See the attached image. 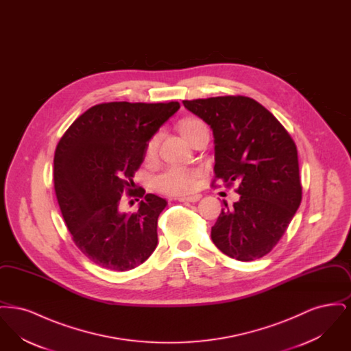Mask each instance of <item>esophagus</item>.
I'll return each instance as SVG.
<instances>
[{"mask_svg":"<svg viewBox=\"0 0 351 351\" xmlns=\"http://www.w3.org/2000/svg\"><path fill=\"white\" fill-rule=\"evenodd\" d=\"M200 199L201 195H195V196H189V197H179L178 200L180 202H197Z\"/></svg>","mask_w":351,"mask_h":351,"instance_id":"34e87169","label":"esophagus"}]
</instances>
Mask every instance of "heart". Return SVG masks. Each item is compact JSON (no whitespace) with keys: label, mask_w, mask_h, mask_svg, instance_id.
<instances>
[{"label":"heart","mask_w":351,"mask_h":351,"mask_svg":"<svg viewBox=\"0 0 351 351\" xmlns=\"http://www.w3.org/2000/svg\"><path fill=\"white\" fill-rule=\"evenodd\" d=\"M205 128V125L197 118H186L179 123V132L188 141L193 134ZM159 135L154 134L146 145V158H152L158 149ZM199 171L193 168L168 167L154 179V185L158 191L171 195L182 196L195 189Z\"/></svg>","instance_id":"1"}]
</instances>
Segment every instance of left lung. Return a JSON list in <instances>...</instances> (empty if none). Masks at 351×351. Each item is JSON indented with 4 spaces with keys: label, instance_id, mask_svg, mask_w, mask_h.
Returning a JSON list of instances; mask_svg holds the SVG:
<instances>
[{
    "label": "left lung",
    "instance_id": "left-lung-1",
    "mask_svg": "<svg viewBox=\"0 0 351 351\" xmlns=\"http://www.w3.org/2000/svg\"><path fill=\"white\" fill-rule=\"evenodd\" d=\"M215 136V182L239 184V200L221 210L212 241L237 261L265 256L301 202L298 149L271 112L245 96L184 100Z\"/></svg>",
    "mask_w": 351,
    "mask_h": 351
}]
</instances>
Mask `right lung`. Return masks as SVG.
I'll list each match as a JSON object with an SVG mask.
<instances>
[{
    "label": "right lung",
    "mask_w": 351,
    "mask_h": 351,
    "mask_svg": "<svg viewBox=\"0 0 351 351\" xmlns=\"http://www.w3.org/2000/svg\"><path fill=\"white\" fill-rule=\"evenodd\" d=\"M180 108L171 102H105L89 108L60 138L53 156V184L75 245L97 266L129 271L158 245V217L167 201L133 189L146 145ZM126 191L143 200L132 215L119 210Z\"/></svg>",
    "instance_id": "obj_1"
}]
</instances>
